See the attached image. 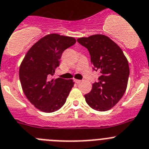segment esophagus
<instances>
[{
    "instance_id": "34e87169",
    "label": "esophagus",
    "mask_w": 149,
    "mask_h": 149,
    "mask_svg": "<svg viewBox=\"0 0 149 149\" xmlns=\"http://www.w3.org/2000/svg\"><path fill=\"white\" fill-rule=\"evenodd\" d=\"M73 81H74L76 83H77V84H79V83H80L81 81V80H79V79H74Z\"/></svg>"
}]
</instances>
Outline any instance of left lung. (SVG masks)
I'll list each match as a JSON object with an SVG mask.
<instances>
[{
	"label": "left lung",
	"instance_id": "1",
	"mask_svg": "<svg viewBox=\"0 0 149 149\" xmlns=\"http://www.w3.org/2000/svg\"><path fill=\"white\" fill-rule=\"evenodd\" d=\"M77 41L88 49L93 70L100 73L99 81L84 95L85 101L96 111H108L126 91L130 73L128 60L121 48L104 35L82 37Z\"/></svg>",
	"mask_w": 149,
	"mask_h": 149
}]
</instances>
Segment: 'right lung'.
I'll use <instances>...</instances> for the list:
<instances>
[{
    "mask_svg": "<svg viewBox=\"0 0 149 149\" xmlns=\"http://www.w3.org/2000/svg\"><path fill=\"white\" fill-rule=\"evenodd\" d=\"M76 42L73 37L53 33L38 40L28 50L19 68L25 96L37 109L52 113L65 104L74 82L72 79H50L59 66L62 53Z\"/></svg>",
    "mask_w": 149,
    "mask_h": 149,
    "instance_id": "add662e5",
    "label": "right lung"
}]
</instances>
